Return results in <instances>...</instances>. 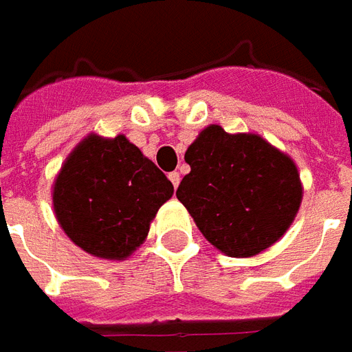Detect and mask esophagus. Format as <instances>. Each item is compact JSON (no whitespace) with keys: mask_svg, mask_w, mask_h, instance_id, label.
<instances>
[{"mask_svg":"<svg viewBox=\"0 0 352 352\" xmlns=\"http://www.w3.org/2000/svg\"><path fill=\"white\" fill-rule=\"evenodd\" d=\"M169 181H171V184H173V186H179V181H181V175H179V171H171V173H169Z\"/></svg>","mask_w":352,"mask_h":352,"instance_id":"34e87169","label":"esophagus"}]
</instances>
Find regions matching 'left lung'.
I'll list each match as a JSON object with an SVG mask.
<instances>
[{"label":"left lung","instance_id":"1","mask_svg":"<svg viewBox=\"0 0 352 352\" xmlns=\"http://www.w3.org/2000/svg\"><path fill=\"white\" fill-rule=\"evenodd\" d=\"M177 198L211 245L234 258L258 254L279 239L302 204L294 162L254 133L209 126L188 146Z\"/></svg>","mask_w":352,"mask_h":352}]
</instances>
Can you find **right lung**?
Here are the masks:
<instances>
[{"label": "right lung", "mask_w": 352, "mask_h": 352, "mask_svg": "<svg viewBox=\"0 0 352 352\" xmlns=\"http://www.w3.org/2000/svg\"><path fill=\"white\" fill-rule=\"evenodd\" d=\"M171 196V181L124 135H88L62 166L52 201L73 243L98 258L124 260Z\"/></svg>", "instance_id": "1"}]
</instances>
